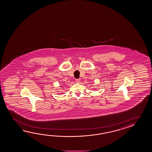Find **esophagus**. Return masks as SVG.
<instances>
[{"label": "esophagus", "instance_id": "esophagus-1", "mask_svg": "<svg viewBox=\"0 0 152 152\" xmlns=\"http://www.w3.org/2000/svg\"><path fill=\"white\" fill-rule=\"evenodd\" d=\"M75 83H80V79H75Z\"/></svg>", "mask_w": 152, "mask_h": 152}]
</instances>
